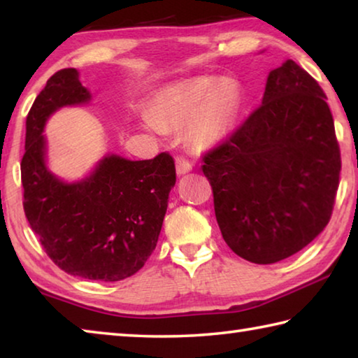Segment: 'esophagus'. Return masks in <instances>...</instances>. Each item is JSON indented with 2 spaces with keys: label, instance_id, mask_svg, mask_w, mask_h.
I'll use <instances>...</instances> for the list:
<instances>
[{
  "label": "esophagus",
  "instance_id": "1",
  "mask_svg": "<svg viewBox=\"0 0 358 358\" xmlns=\"http://www.w3.org/2000/svg\"><path fill=\"white\" fill-rule=\"evenodd\" d=\"M175 164H177V173L178 175H186L187 172L192 171V164L187 159H185V157H177Z\"/></svg>",
  "mask_w": 358,
  "mask_h": 358
}]
</instances>
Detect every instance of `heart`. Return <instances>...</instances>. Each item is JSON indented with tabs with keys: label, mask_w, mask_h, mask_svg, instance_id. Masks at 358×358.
I'll use <instances>...</instances> for the list:
<instances>
[{
	"label": "heart",
	"mask_w": 358,
	"mask_h": 358,
	"mask_svg": "<svg viewBox=\"0 0 358 358\" xmlns=\"http://www.w3.org/2000/svg\"><path fill=\"white\" fill-rule=\"evenodd\" d=\"M238 106L240 93L232 82L192 77L161 88L142 124L156 134L186 126L187 141L197 148H208L230 134Z\"/></svg>",
	"instance_id": "obj_1"
}]
</instances>
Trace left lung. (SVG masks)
<instances>
[{
	"label": "left lung",
	"instance_id": "left-lung-1",
	"mask_svg": "<svg viewBox=\"0 0 358 358\" xmlns=\"http://www.w3.org/2000/svg\"><path fill=\"white\" fill-rule=\"evenodd\" d=\"M319 83L292 59L270 71L262 106L203 156L222 238L237 256L275 264L330 221L341 172Z\"/></svg>",
	"mask_w": 358,
	"mask_h": 358
}]
</instances>
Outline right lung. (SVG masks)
Wrapping results in <instances>:
<instances>
[{"instance_id":"1","label":"right lung","mask_w":358,"mask_h":358,"mask_svg":"<svg viewBox=\"0 0 358 358\" xmlns=\"http://www.w3.org/2000/svg\"><path fill=\"white\" fill-rule=\"evenodd\" d=\"M78 76L74 68L53 74L28 113L20 166L23 208L59 268L85 280L113 282L137 273L155 251L177 173L167 153L147 161L112 153L80 180L57 177L48 167L44 131L59 108L92 101Z\"/></svg>"}]
</instances>
